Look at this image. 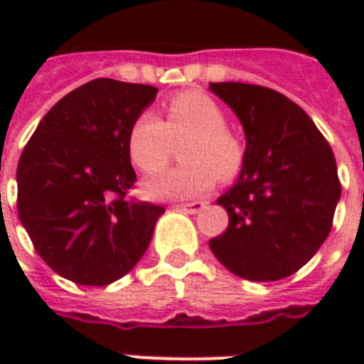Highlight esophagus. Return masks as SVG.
Here are the masks:
<instances>
[{"instance_id": "34e87169", "label": "esophagus", "mask_w": 364, "mask_h": 364, "mask_svg": "<svg viewBox=\"0 0 364 364\" xmlns=\"http://www.w3.org/2000/svg\"><path fill=\"white\" fill-rule=\"evenodd\" d=\"M206 206V203H200V200H197V203H187V205H179L177 208L179 210H185V213H189V214H197L200 213L203 208Z\"/></svg>"}]
</instances>
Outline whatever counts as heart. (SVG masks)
I'll use <instances>...</instances> for the list:
<instances>
[{
  "mask_svg": "<svg viewBox=\"0 0 364 364\" xmlns=\"http://www.w3.org/2000/svg\"><path fill=\"white\" fill-rule=\"evenodd\" d=\"M226 117L210 97L187 91L166 105V120L142 112L128 130V156L140 171L154 173L166 166L171 146H183L185 167L167 169L146 179L144 195L156 200H179L208 195L216 177L228 181L244 164V148L230 132Z\"/></svg>",
  "mask_w": 364,
  "mask_h": 364,
  "instance_id": "heart-1",
  "label": "heart"
}]
</instances>
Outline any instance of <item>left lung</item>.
Instances as JSON below:
<instances>
[{
    "label": "left lung",
    "instance_id": "left-lung-1",
    "mask_svg": "<svg viewBox=\"0 0 364 364\" xmlns=\"http://www.w3.org/2000/svg\"><path fill=\"white\" fill-rule=\"evenodd\" d=\"M208 90L234 111L245 134L237 181L216 203L228 228L208 242L230 273L279 281L312 259L328 237L341 198L328 140L279 91L237 82Z\"/></svg>",
    "mask_w": 364,
    "mask_h": 364
}]
</instances>
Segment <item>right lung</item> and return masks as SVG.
Returning a JSON list of instances; mask_svg holds the SVG:
<instances>
[{
  "mask_svg": "<svg viewBox=\"0 0 364 364\" xmlns=\"http://www.w3.org/2000/svg\"><path fill=\"white\" fill-rule=\"evenodd\" d=\"M158 87L99 77L46 112L17 166V210L36 253L68 281L105 287L134 267L164 206L128 203V130Z\"/></svg>",
  "mask_w": 364,
  "mask_h": 364,
  "instance_id": "1",
  "label": "right lung"
}]
</instances>
